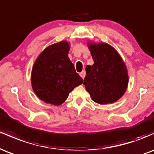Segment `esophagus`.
<instances>
[{"instance_id": "obj_1", "label": "esophagus", "mask_w": 154, "mask_h": 154, "mask_svg": "<svg viewBox=\"0 0 154 154\" xmlns=\"http://www.w3.org/2000/svg\"><path fill=\"white\" fill-rule=\"evenodd\" d=\"M85 71H82V72H80V73H79V75H80V77H82V79H84L85 78Z\"/></svg>"}]
</instances>
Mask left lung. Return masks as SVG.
I'll list each match as a JSON object with an SVG mask.
<instances>
[{
  "mask_svg": "<svg viewBox=\"0 0 154 154\" xmlns=\"http://www.w3.org/2000/svg\"><path fill=\"white\" fill-rule=\"evenodd\" d=\"M94 63L86 66L83 84L91 99L99 104L113 103L127 91L128 68L118 51L106 43L88 42Z\"/></svg>",
  "mask_w": 154,
  "mask_h": 154,
  "instance_id": "obj_1",
  "label": "left lung"
}]
</instances>
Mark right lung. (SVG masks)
Here are the masks:
<instances>
[{
    "instance_id": "obj_1",
    "label": "right lung",
    "mask_w": 154,
    "mask_h": 154,
    "mask_svg": "<svg viewBox=\"0 0 154 154\" xmlns=\"http://www.w3.org/2000/svg\"><path fill=\"white\" fill-rule=\"evenodd\" d=\"M70 43L62 40L45 48L39 54L31 72L33 91L46 103L60 106L83 79L75 71L68 54Z\"/></svg>"
}]
</instances>
